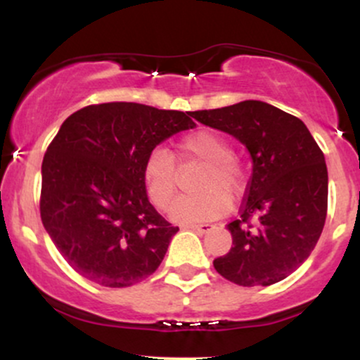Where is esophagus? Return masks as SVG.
Wrapping results in <instances>:
<instances>
[{"label": "esophagus", "instance_id": "1", "mask_svg": "<svg viewBox=\"0 0 360 360\" xmlns=\"http://www.w3.org/2000/svg\"><path fill=\"white\" fill-rule=\"evenodd\" d=\"M186 229H191V230H196V232H200V233H205V232H208V230H212L213 225H210V223H200V225H186Z\"/></svg>", "mask_w": 360, "mask_h": 360}]
</instances>
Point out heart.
<instances>
[{
  "instance_id": "heart-1",
  "label": "heart",
  "mask_w": 360,
  "mask_h": 360,
  "mask_svg": "<svg viewBox=\"0 0 360 360\" xmlns=\"http://www.w3.org/2000/svg\"><path fill=\"white\" fill-rule=\"evenodd\" d=\"M174 157L179 164L198 162L203 169L194 189L200 193L181 196L172 205L171 217L181 223L213 220L230 210L232 200L245 184L243 167L232 155L225 135L212 128H198L177 140ZM172 154L155 148L143 162L142 177L148 200L159 210L169 208L177 191V166Z\"/></svg>"
}]
</instances>
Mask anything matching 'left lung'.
<instances>
[{
	"mask_svg": "<svg viewBox=\"0 0 360 360\" xmlns=\"http://www.w3.org/2000/svg\"><path fill=\"white\" fill-rule=\"evenodd\" d=\"M203 125L245 143L252 176L232 247L213 260L218 274L238 286H271L295 272L315 249L328 208L325 157L300 118L262 101L194 111Z\"/></svg>",
	"mask_w": 360,
	"mask_h": 360,
	"instance_id": "obj_1",
	"label": "left lung"
}]
</instances>
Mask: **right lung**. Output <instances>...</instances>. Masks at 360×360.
<instances>
[{
  "label": "right lung",
  "instance_id": "1",
  "mask_svg": "<svg viewBox=\"0 0 360 360\" xmlns=\"http://www.w3.org/2000/svg\"><path fill=\"white\" fill-rule=\"evenodd\" d=\"M191 111L111 101L62 123L42 162L40 217L82 278L128 288L150 274L179 230L155 212L142 169L162 140L196 127Z\"/></svg>",
  "mask_w": 360,
  "mask_h": 360
}]
</instances>
